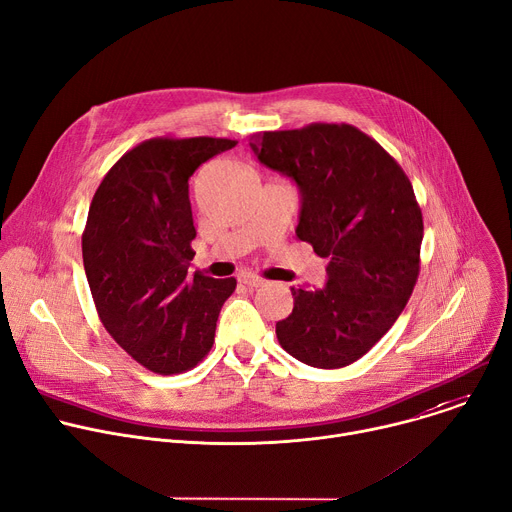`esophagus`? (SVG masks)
Returning a JSON list of instances; mask_svg holds the SVG:
<instances>
[{
	"label": "esophagus",
	"instance_id": "34e87169",
	"mask_svg": "<svg viewBox=\"0 0 512 512\" xmlns=\"http://www.w3.org/2000/svg\"><path fill=\"white\" fill-rule=\"evenodd\" d=\"M241 284L253 290V288L263 286V284H265V280H261V277H257V275H241Z\"/></svg>",
	"mask_w": 512,
	"mask_h": 512
}]
</instances>
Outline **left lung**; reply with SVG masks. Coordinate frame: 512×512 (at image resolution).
I'll return each mask as SVG.
<instances>
[{"mask_svg":"<svg viewBox=\"0 0 512 512\" xmlns=\"http://www.w3.org/2000/svg\"><path fill=\"white\" fill-rule=\"evenodd\" d=\"M251 149L296 181V237L329 259L322 290L290 288L294 308L275 324L277 341L306 365L345 367L390 331L418 280L423 214L412 183L351 124L257 132Z\"/></svg>","mask_w":512,"mask_h":512,"instance_id":"8db88e82","label":"left lung"}]
</instances>
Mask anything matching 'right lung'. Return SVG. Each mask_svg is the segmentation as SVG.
Masks as SVG:
<instances>
[{
  "label": "right lung",
  "mask_w": 512,
  "mask_h": 512,
  "mask_svg": "<svg viewBox=\"0 0 512 512\" xmlns=\"http://www.w3.org/2000/svg\"><path fill=\"white\" fill-rule=\"evenodd\" d=\"M230 138L157 136L124 153L91 200L83 267L110 337L161 376L196 367L237 280L188 273L196 228L190 177Z\"/></svg>",
  "instance_id": "obj_1"
}]
</instances>
